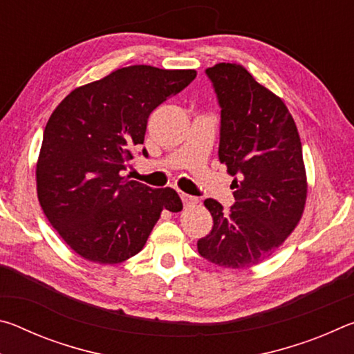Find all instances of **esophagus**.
<instances>
[{
  "mask_svg": "<svg viewBox=\"0 0 354 354\" xmlns=\"http://www.w3.org/2000/svg\"><path fill=\"white\" fill-rule=\"evenodd\" d=\"M181 195V200H183V203H184V206L187 207V206H192V205H195L196 201H198V198H196V196H192V195H185V194H179Z\"/></svg>",
  "mask_w": 354,
  "mask_h": 354,
  "instance_id": "esophagus-1",
  "label": "esophagus"
}]
</instances>
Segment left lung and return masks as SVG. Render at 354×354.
<instances>
[{"label": "left lung", "instance_id": "left-lung-1", "mask_svg": "<svg viewBox=\"0 0 354 354\" xmlns=\"http://www.w3.org/2000/svg\"><path fill=\"white\" fill-rule=\"evenodd\" d=\"M220 106L218 159L234 176L230 211L207 198L214 226L196 243L209 262L247 268L270 257L295 230L308 184L297 124L283 100L242 65L206 68Z\"/></svg>", "mask_w": 354, "mask_h": 354}]
</instances>
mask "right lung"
I'll use <instances>...</instances> for the list:
<instances>
[{"label":"right lung","instance_id":"right-lung-1","mask_svg":"<svg viewBox=\"0 0 354 354\" xmlns=\"http://www.w3.org/2000/svg\"><path fill=\"white\" fill-rule=\"evenodd\" d=\"M195 76L131 65L75 88L51 113L35 170L37 196L48 221L84 259H129L164 209H183L176 190L151 189L123 171L145 139L149 113ZM142 154L148 158L145 148Z\"/></svg>","mask_w":354,"mask_h":354}]
</instances>
